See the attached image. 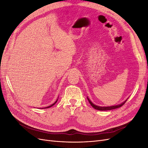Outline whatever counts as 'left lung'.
Instances as JSON below:
<instances>
[{
	"instance_id": "8db88e82",
	"label": "left lung",
	"mask_w": 148,
	"mask_h": 148,
	"mask_svg": "<svg viewBox=\"0 0 148 148\" xmlns=\"http://www.w3.org/2000/svg\"><path fill=\"white\" fill-rule=\"evenodd\" d=\"M87 99H88V101L89 102V104L91 105V106L93 107V108H95V109L98 110H112V109H117V108H119V107H120L121 106H122L125 104V102H126L127 100V99L126 101H125L124 102H123L122 103H121L120 104H119V105L112 106H108V107H101V106H96L95 104H94L90 100H89V99L88 97H87Z\"/></svg>"
}]
</instances>
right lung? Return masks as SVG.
Listing matches in <instances>:
<instances>
[{
  "label": "right lung",
  "instance_id": "add662e5",
  "mask_svg": "<svg viewBox=\"0 0 148 148\" xmlns=\"http://www.w3.org/2000/svg\"><path fill=\"white\" fill-rule=\"evenodd\" d=\"M57 100H58V99H57V101L54 102V103H53V104H52V105H51V106H48V107H44V108H41V109H47V108H49V107H52V106H53V105H54L55 104H56V103L57 102Z\"/></svg>",
  "mask_w": 148,
  "mask_h": 148
}]
</instances>
